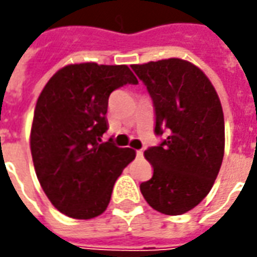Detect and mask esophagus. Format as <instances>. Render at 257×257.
I'll list each match as a JSON object with an SVG mask.
<instances>
[{"label":"esophagus","mask_w":257,"mask_h":257,"mask_svg":"<svg viewBox=\"0 0 257 257\" xmlns=\"http://www.w3.org/2000/svg\"><path fill=\"white\" fill-rule=\"evenodd\" d=\"M136 156H138V157H143V150H138V151H136Z\"/></svg>","instance_id":"34e87169"}]
</instances>
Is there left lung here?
<instances>
[{
	"label": "left lung",
	"mask_w": 257,
	"mask_h": 257,
	"mask_svg": "<svg viewBox=\"0 0 257 257\" xmlns=\"http://www.w3.org/2000/svg\"><path fill=\"white\" fill-rule=\"evenodd\" d=\"M132 68L150 93L161 145L145 151L153 178L140 191L153 209L183 215L208 195L224 156L220 99L204 71L183 59H164Z\"/></svg>",
	"instance_id": "left-lung-1"
}]
</instances>
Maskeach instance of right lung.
<instances>
[{
    "instance_id": "obj_1",
    "label": "right lung",
    "mask_w": 257,
    "mask_h": 257,
    "mask_svg": "<svg viewBox=\"0 0 257 257\" xmlns=\"http://www.w3.org/2000/svg\"><path fill=\"white\" fill-rule=\"evenodd\" d=\"M126 84H138V78L125 64H68L53 74L37 100L30 134L37 178L68 217L101 215L115 180L136 157L111 139L101 143L108 96Z\"/></svg>"
}]
</instances>
